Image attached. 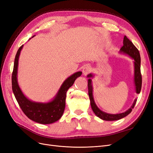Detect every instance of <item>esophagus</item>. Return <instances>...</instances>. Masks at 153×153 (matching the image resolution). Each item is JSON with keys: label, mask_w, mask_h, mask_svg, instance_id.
Segmentation results:
<instances>
[{"label": "esophagus", "mask_w": 153, "mask_h": 153, "mask_svg": "<svg viewBox=\"0 0 153 153\" xmlns=\"http://www.w3.org/2000/svg\"><path fill=\"white\" fill-rule=\"evenodd\" d=\"M91 71V68L88 66H85L84 68H83V70H82L83 75H84V76L87 75Z\"/></svg>", "instance_id": "34e87169"}]
</instances>
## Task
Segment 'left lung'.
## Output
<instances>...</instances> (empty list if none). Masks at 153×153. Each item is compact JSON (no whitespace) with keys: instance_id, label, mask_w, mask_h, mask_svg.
<instances>
[{"instance_id":"obj_1","label":"left lung","mask_w":153,"mask_h":153,"mask_svg":"<svg viewBox=\"0 0 153 153\" xmlns=\"http://www.w3.org/2000/svg\"><path fill=\"white\" fill-rule=\"evenodd\" d=\"M120 52L128 55L131 58L134 59V82H135L136 92L139 94L142 88V75L140 72V55L138 50L135 47V46L133 44L131 41L129 40L126 36H124L123 39V46L120 49ZM89 78L88 79V93H89V99L91 101V108L93 110L94 113L96 115L97 117L104 120V121H116V120L121 119L126 115L129 114L132 111V109L135 106L137 99H135L131 106L126 112L117 114H110L103 112L96 106L93 95H92V85L91 78H93L94 75L92 73L87 75Z\"/></svg>"}]
</instances>
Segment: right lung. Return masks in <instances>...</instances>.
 Instances as JSON below:
<instances>
[{
  "mask_svg": "<svg viewBox=\"0 0 153 153\" xmlns=\"http://www.w3.org/2000/svg\"><path fill=\"white\" fill-rule=\"evenodd\" d=\"M23 46L24 45H22L18 50L14 62L12 73V89L14 95L22 110L32 121L43 124L56 122L62 117L64 113L67 91L73 85L76 78L81 76L82 73L81 71L76 72L65 80L56 96L50 102L38 103L30 101L23 94L17 81L18 59Z\"/></svg>",
  "mask_w": 153,
  "mask_h": 153,
  "instance_id": "add662e5",
  "label": "right lung"
}]
</instances>
